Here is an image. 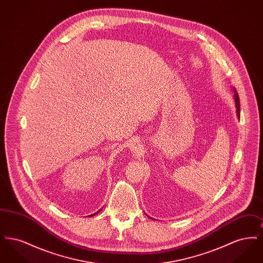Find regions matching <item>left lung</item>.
<instances>
[{"mask_svg":"<svg viewBox=\"0 0 263 263\" xmlns=\"http://www.w3.org/2000/svg\"><path fill=\"white\" fill-rule=\"evenodd\" d=\"M234 92H235V102H236V107H237V114H238V117H239L240 115V110H239V98H238V92L236 89H234Z\"/></svg>","mask_w":263,"mask_h":263,"instance_id":"left-lung-1","label":"left lung"}]
</instances>
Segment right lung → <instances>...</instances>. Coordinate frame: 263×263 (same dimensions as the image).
I'll list each match as a JSON object with an SVG mask.
<instances>
[{"label": "right lung", "instance_id": "obj_1", "mask_svg": "<svg viewBox=\"0 0 263 263\" xmlns=\"http://www.w3.org/2000/svg\"><path fill=\"white\" fill-rule=\"evenodd\" d=\"M100 211H98V212H96L95 213V214H92V215H89V216H93V215H97V214H98V213L100 212Z\"/></svg>", "mask_w": 263, "mask_h": 263}]
</instances>
